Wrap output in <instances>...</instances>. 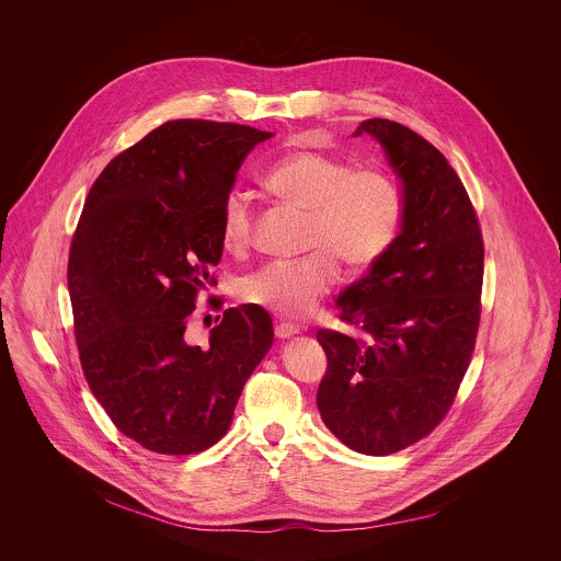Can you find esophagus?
<instances>
[{
	"label": "esophagus",
	"instance_id": "1",
	"mask_svg": "<svg viewBox=\"0 0 561 561\" xmlns=\"http://www.w3.org/2000/svg\"><path fill=\"white\" fill-rule=\"evenodd\" d=\"M274 334H276L278 339H291L294 334H298V328H296L294 323L280 321V323H276V328H274Z\"/></svg>",
	"mask_w": 561,
	"mask_h": 561
}]
</instances>
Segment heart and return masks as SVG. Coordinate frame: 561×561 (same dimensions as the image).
<instances>
[{"mask_svg":"<svg viewBox=\"0 0 561 561\" xmlns=\"http://www.w3.org/2000/svg\"><path fill=\"white\" fill-rule=\"evenodd\" d=\"M265 187L283 203L309 214L305 248L296 261H272L245 274L238 285L241 300L276 316L302 320L341 278L339 259L350 267L376 265L398 241L405 196L400 179L385 165H356L323 151H291L263 174ZM252 198L231 190L220 207V240L241 252L254 238Z\"/></svg>","mask_w":561,"mask_h":561,"instance_id":"heart-1","label":"heart"}]
</instances>
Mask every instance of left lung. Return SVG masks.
Returning a JSON list of instances; mask_svg holds the SVG:
<instances>
[{
	"label": "left lung",
	"instance_id": "8db88e82",
	"mask_svg": "<svg viewBox=\"0 0 561 561\" xmlns=\"http://www.w3.org/2000/svg\"><path fill=\"white\" fill-rule=\"evenodd\" d=\"M405 196L398 241L336 300L358 336L321 328L325 427L350 449L389 456L434 432L469 369L481 316L483 238L447 158L396 121H363Z\"/></svg>",
	"mask_w": 561,
	"mask_h": 561
}]
</instances>
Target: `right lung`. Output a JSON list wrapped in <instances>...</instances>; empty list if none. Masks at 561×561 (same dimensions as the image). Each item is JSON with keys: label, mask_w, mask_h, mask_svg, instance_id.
<instances>
[{"label": "right lung", "mask_w": 561, "mask_h": 561, "mask_svg": "<svg viewBox=\"0 0 561 561\" xmlns=\"http://www.w3.org/2000/svg\"><path fill=\"white\" fill-rule=\"evenodd\" d=\"M272 136L168 121L110 161L83 203L67 270L81 369L112 423L149 451L216 445L272 347V320L254 305L227 309L205 350L183 339L198 291L216 283L222 201Z\"/></svg>", "instance_id": "1"}]
</instances>
